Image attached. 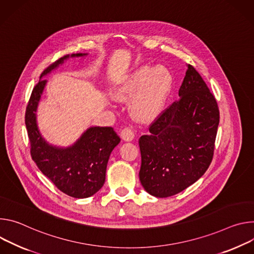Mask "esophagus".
<instances>
[{
  "label": "esophagus",
  "mask_w": 254,
  "mask_h": 254,
  "mask_svg": "<svg viewBox=\"0 0 254 254\" xmlns=\"http://www.w3.org/2000/svg\"><path fill=\"white\" fill-rule=\"evenodd\" d=\"M121 138L126 142L132 141V140L134 139V132H133V130L131 128H128V127L124 128L121 131Z\"/></svg>",
  "instance_id": "esophagus-1"
}]
</instances>
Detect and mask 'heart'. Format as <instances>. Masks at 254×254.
<instances>
[{
	"mask_svg": "<svg viewBox=\"0 0 254 254\" xmlns=\"http://www.w3.org/2000/svg\"><path fill=\"white\" fill-rule=\"evenodd\" d=\"M172 88V74L165 66L142 65L118 82L112 96L119 102L130 99V110L135 119L147 122L162 109Z\"/></svg>",
	"mask_w": 254,
	"mask_h": 254,
	"instance_id": "1",
	"label": "heart"
}]
</instances>
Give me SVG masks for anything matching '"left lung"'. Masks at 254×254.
<instances>
[{"label":"left lung","instance_id":"1","mask_svg":"<svg viewBox=\"0 0 254 254\" xmlns=\"http://www.w3.org/2000/svg\"><path fill=\"white\" fill-rule=\"evenodd\" d=\"M180 99L139 138V180L157 198L181 192L206 173L212 161L219 125L217 102L206 82L188 64Z\"/></svg>","mask_w":254,"mask_h":254}]
</instances>
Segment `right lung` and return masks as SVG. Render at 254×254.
I'll list each match as a JSON object with an SVG mask.
<instances>
[{
  "instance_id": "1",
  "label": "right lung",
  "mask_w": 254,
  "mask_h": 254,
  "mask_svg": "<svg viewBox=\"0 0 254 254\" xmlns=\"http://www.w3.org/2000/svg\"><path fill=\"white\" fill-rule=\"evenodd\" d=\"M88 53L67 54L49 65L40 75L26 108L25 124L31 144V156L41 173L63 192L76 199L95 194L105 184L111 152L121 141L112 127H90L69 146H56L42 136L37 124V108L47 83L43 76L73 58Z\"/></svg>"
}]
</instances>
